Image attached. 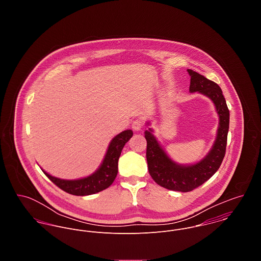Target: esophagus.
I'll return each instance as SVG.
<instances>
[{
  "label": "esophagus",
  "instance_id": "1",
  "mask_svg": "<svg viewBox=\"0 0 261 261\" xmlns=\"http://www.w3.org/2000/svg\"><path fill=\"white\" fill-rule=\"evenodd\" d=\"M143 126H144V122H143V120L140 119V118L135 119V120L133 121V123H132V127H133V129H134L135 132L141 130V129L143 128Z\"/></svg>",
  "mask_w": 261,
  "mask_h": 261
}]
</instances>
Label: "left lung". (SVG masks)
Segmentation results:
<instances>
[{
    "mask_svg": "<svg viewBox=\"0 0 261 261\" xmlns=\"http://www.w3.org/2000/svg\"><path fill=\"white\" fill-rule=\"evenodd\" d=\"M188 72L191 76L190 91H199L211 98L219 114L218 134L212 149L201 162L191 166H180L161 148L151 129L145 132L150 177L158 185L179 192H190L201 186L217 172L225 155L229 129V110L219 85L191 69H188Z\"/></svg>",
    "mask_w": 261,
    "mask_h": 261,
    "instance_id": "1",
    "label": "left lung"
}]
</instances>
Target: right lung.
Wrapping results in <instances>:
<instances>
[{
    "mask_svg": "<svg viewBox=\"0 0 261 261\" xmlns=\"http://www.w3.org/2000/svg\"><path fill=\"white\" fill-rule=\"evenodd\" d=\"M133 137V130H124L112 139L105 160L99 169L91 176L79 180H61L44 174L56 186L75 196H86L98 193L112 185L117 175V163L125 143Z\"/></svg>",
    "mask_w": 261,
    "mask_h": 261,
    "instance_id": "right-lung-1",
    "label": "right lung"
}]
</instances>
